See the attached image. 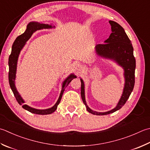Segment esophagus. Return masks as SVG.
<instances>
[{
    "label": "esophagus",
    "instance_id": "34e87169",
    "mask_svg": "<svg viewBox=\"0 0 150 150\" xmlns=\"http://www.w3.org/2000/svg\"><path fill=\"white\" fill-rule=\"evenodd\" d=\"M82 69H83V66H82L81 64H76V66H75V69H76V71L79 72V71H81Z\"/></svg>",
    "mask_w": 150,
    "mask_h": 150
}]
</instances>
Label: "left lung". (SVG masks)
<instances>
[{
	"label": "left lung",
	"mask_w": 150,
	"mask_h": 150,
	"mask_svg": "<svg viewBox=\"0 0 150 150\" xmlns=\"http://www.w3.org/2000/svg\"><path fill=\"white\" fill-rule=\"evenodd\" d=\"M109 23L111 26L112 33L110 34L109 38L105 40V43L96 45V52L98 55L103 57L115 60L124 67L125 79V86L121 98L115 108L106 112H98L91 110L87 106L84 98V82L81 79L82 99L86 107V110L90 113L95 115H107L121 108L129 98L134 85L136 60L133 55V47L131 41L125 32L124 29L118 23L112 21H109Z\"/></svg>",
	"instance_id": "obj_1"
}]
</instances>
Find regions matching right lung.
<instances>
[{
  "label": "right lung",
  "instance_id": "1",
  "mask_svg": "<svg viewBox=\"0 0 150 150\" xmlns=\"http://www.w3.org/2000/svg\"><path fill=\"white\" fill-rule=\"evenodd\" d=\"M52 28L51 25H49L47 24H43V23H40L38 22H30L28 23V25L26 26V29L24 33L20 35L17 37L12 45V49H11V52L9 57L8 64H9V73H8V79L9 83L11 90L14 94L15 98H16L17 101L20 105H22V107L25 108V110L29 111L32 113L36 114H41V115H45V114H50L52 113L57 110L58 105L60 103L62 97L63 93L65 90V88L69 84L73 79L76 78V76L74 75H70L63 83L62 88L60 92V94L58 98V101L53 107L48 108V109L45 110H38L36 108H32L28 105L24 104V101L22 99L21 97L19 94L18 92L16 90V88L15 86V79H16V68H17V60H18V57L20 53L21 50L23 49L24 47L25 43L29 40V38L31 37L32 34L34 32H36L38 30L43 28Z\"/></svg>",
  "mask_w": 150,
  "mask_h": 150
}]
</instances>
